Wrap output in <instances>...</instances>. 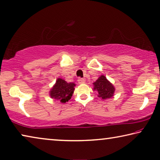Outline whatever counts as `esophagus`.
<instances>
[{"instance_id":"1","label":"esophagus","mask_w":160,"mask_h":160,"mask_svg":"<svg viewBox=\"0 0 160 160\" xmlns=\"http://www.w3.org/2000/svg\"><path fill=\"white\" fill-rule=\"evenodd\" d=\"M78 83H80V84H83V83H85V80L84 79V78H78Z\"/></svg>"}]
</instances>
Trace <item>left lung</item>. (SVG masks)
<instances>
[{
	"mask_svg": "<svg viewBox=\"0 0 160 160\" xmlns=\"http://www.w3.org/2000/svg\"><path fill=\"white\" fill-rule=\"evenodd\" d=\"M93 89L98 92V97L102 98L103 99H107L110 98L113 95L115 88L105 76L101 75L93 83Z\"/></svg>",
	"mask_w": 160,
	"mask_h": 160,
	"instance_id": "obj_1",
	"label": "left lung"
}]
</instances>
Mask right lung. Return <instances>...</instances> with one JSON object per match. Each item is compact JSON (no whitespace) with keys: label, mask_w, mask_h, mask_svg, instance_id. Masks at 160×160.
<instances>
[{"label":"right lung","mask_w":160,"mask_h":160,"mask_svg":"<svg viewBox=\"0 0 160 160\" xmlns=\"http://www.w3.org/2000/svg\"><path fill=\"white\" fill-rule=\"evenodd\" d=\"M75 86V83H68L65 80L59 78L50 91V96L52 98L59 100L61 103H66L72 97Z\"/></svg>","instance_id":"obj_1"}]
</instances>
